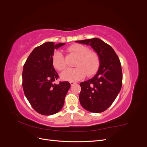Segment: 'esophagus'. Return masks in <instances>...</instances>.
<instances>
[{
    "label": "esophagus",
    "instance_id": "esophagus-1",
    "mask_svg": "<svg viewBox=\"0 0 147 147\" xmlns=\"http://www.w3.org/2000/svg\"><path fill=\"white\" fill-rule=\"evenodd\" d=\"M75 83H75V82H70V85H71V86H73L74 84H75Z\"/></svg>",
    "mask_w": 147,
    "mask_h": 147
}]
</instances>
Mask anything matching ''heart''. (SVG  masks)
<instances>
[{
  "label": "heart",
  "mask_w": 147,
  "mask_h": 147,
  "mask_svg": "<svg viewBox=\"0 0 147 147\" xmlns=\"http://www.w3.org/2000/svg\"><path fill=\"white\" fill-rule=\"evenodd\" d=\"M68 50L74 53L78 57L74 69L66 70L61 74L65 80L77 81L87 75L91 77L95 75L100 67V57L97 53L90 51V48L81 44L75 43L68 48ZM52 63L58 71H63L66 68L64 56L60 51L54 53L52 57Z\"/></svg>",
  "instance_id": "1"
}]
</instances>
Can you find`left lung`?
Here are the masks:
<instances>
[{"label":"left lung","instance_id":"8db88e82","mask_svg":"<svg viewBox=\"0 0 147 147\" xmlns=\"http://www.w3.org/2000/svg\"><path fill=\"white\" fill-rule=\"evenodd\" d=\"M76 42L91 46L100 61L95 76L80 84L82 88L80 102L89 112H102L112 104L121 90L123 80L121 63L113 49L99 38Z\"/></svg>","mask_w":147,"mask_h":147}]
</instances>
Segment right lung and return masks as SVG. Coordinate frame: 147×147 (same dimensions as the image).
<instances>
[{
  "label": "right lung",
  "instance_id": "right-lung-1",
  "mask_svg": "<svg viewBox=\"0 0 147 147\" xmlns=\"http://www.w3.org/2000/svg\"><path fill=\"white\" fill-rule=\"evenodd\" d=\"M65 43L46 42L34 48L26 60L23 71V88L33 109L43 115L55 114L63 108L70 87L68 82L54 84L59 75L53 67L55 50Z\"/></svg>",
  "mask_w": 147,
  "mask_h": 147
}]
</instances>
